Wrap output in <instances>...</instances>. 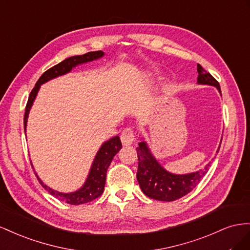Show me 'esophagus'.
<instances>
[{"label":"esophagus","mask_w":250,"mask_h":250,"mask_svg":"<svg viewBox=\"0 0 250 250\" xmlns=\"http://www.w3.org/2000/svg\"><path fill=\"white\" fill-rule=\"evenodd\" d=\"M121 142H123L124 146H131L135 140V134L134 131L129 127V129H125L123 133H121L120 136Z\"/></svg>","instance_id":"1"}]
</instances>
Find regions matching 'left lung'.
<instances>
[{
	"mask_svg": "<svg viewBox=\"0 0 250 250\" xmlns=\"http://www.w3.org/2000/svg\"><path fill=\"white\" fill-rule=\"evenodd\" d=\"M197 83L216 87L220 95L222 96L220 84L215 78L206 72L199 63L197 66ZM219 149L220 146L217 153ZM136 151L138 156L137 180L139 187L146 196L159 201H175L177 199L188 195L202 180V178L208 173L210 167L209 162L202 169H199L197 172L188 174L170 173L155 158L144 137L141 138V141L138 144Z\"/></svg>",
	"mask_w": 250,
	"mask_h": 250,
	"instance_id": "obj_1",
	"label": "left lung"
}]
</instances>
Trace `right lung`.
I'll use <instances>...</instances> for the list:
<instances>
[{
	"label": "right lung",
	"instance_id": "add662e5",
	"mask_svg": "<svg viewBox=\"0 0 250 250\" xmlns=\"http://www.w3.org/2000/svg\"><path fill=\"white\" fill-rule=\"evenodd\" d=\"M104 55V53L103 51H94V52H88L83 55L71 56V58L66 59L65 61L58 63V65H55L52 68L47 70L46 72L39 78V81L37 82V83H35V87L31 91L29 98H28V103L26 105V111H25V116H24L25 134H26L28 116H29L31 106L35 101V98H37L41 85L42 83L53 80V78H56L71 72V70L77 67L78 65H83V63L102 59ZM121 147H123V145H121L118 136L112 137L109 140L104 141L102 145V146L99 147L94 157V160L92 162V166L90 167L87 179H85L83 187L75 191L62 192V191L55 190L51 188H49L48 185H46L44 182H42L41 178L39 177V175L37 174V172L34 173L42 187L44 188L49 194H51L54 198L59 199L60 201L66 202L71 205H80L83 203H88V202L93 201L94 199L98 198L99 196H102L104 189L106 169H108V167H110L114 156L120 151ZM31 167L34 170L32 162H31Z\"/></svg>",
	"mask_w": 250,
	"mask_h": 250
}]
</instances>
